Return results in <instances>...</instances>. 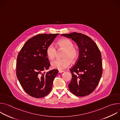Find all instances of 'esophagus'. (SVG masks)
<instances>
[{"label": "esophagus", "mask_w": 120, "mask_h": 120, "mask_svg": "<svg viewBox=\"0 0 120 120\" xmlns=\"http://www.w3.org/2000/svg\"><path fill=\"white\" fill-rule=\"evenodd\" d=\"M64 71H62V70H59V71H58V73H63V72H64Z\"/></svg>", "instance_id": "1"}]
</instances>
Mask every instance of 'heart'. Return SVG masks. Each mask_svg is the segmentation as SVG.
Listing matches in <instances>:
<instances>
[{"mask_svg": "<svg viewBox=\"0 0 120 120\" xmlns=\"http://www.w3.org/2000/svg\"><path fill=\"white\" fill-rule=\"evenodd\" d=\"M58 46L60 49L65 51L63 59H57L51 63V66L60 70H64L70 65L72 62H75L78 57V51L74 47V44L70 40L64 38L58 42ZM46 55L49 59L53 60L56 57V49L55 45L50 44L46 49Z\"/></svg>", "mask_w": 120, "mask_h": 120, "instance_id": "1", "label": "heart"}]
</instances>
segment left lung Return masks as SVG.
Instances as JSON below:
<instances>
[{
	"mask_svg": "<svg viewBox=\"0 0 120 120\" xmlns=\"http://www.w3.org/2000/svg\"><path fill=\"white\" fill-rule=\"evenodd\" d=\"M61 36L71 38L78 45L79 56L70 70L72 80L68 84L71 92L77 96H85L96 88L101 78V56L96 43L89 37L73 32Z\"/></svg>",
	"mask_w": 120,
	"mask_h": 120,
	"instance_id": "1",
	"label": "left lung"
}]
</instances>
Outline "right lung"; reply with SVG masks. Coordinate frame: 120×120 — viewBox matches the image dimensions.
<instances>
[{
  "label": "right lung",
  "mask_w": 120,
  "mask_h": 120,
  "mask_svg": "<svg viewBox=\"0 0 120 120\" xmlns=\"http://www.w3.org/2000/svg\"><path fill=\"white\" fill-rule=\"evenodd\" d=\"M59 35L39 34L28 39L21 49L16 61V76L24 91L37 98L47 95L52 90L58 71L49 68L46 49Z\"/></svg>",
  "instance_id": "obj_1"
}]
</instances>
